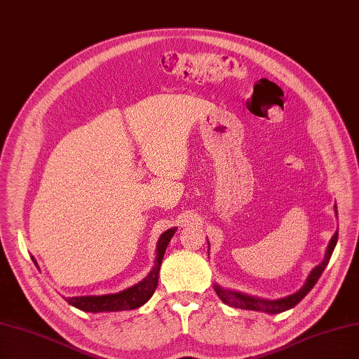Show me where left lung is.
I'll list each match as a JSON object with an SVG mask.
<instances>
[{
  "label": "left lung",
  "mask_w": 359,
  "mask_h": 359,
  "mask_svg": "<svg viewBox=\"0 0 359 359\" xmlns=\"http://www.w3.org/2000/svg\"><path fill=\"white\" fill-rule=\"evenodd\" d=\"M334 212L337 215V207L336 205H334ZM336 243H337V230L333 235V238L330 239L329 246H327V249H325L324 259L318 264L316 269H313V271L309 273L305 285L296 293L285 296V298L271 299V301L270 299H262V298H258V296H251V294H246V293H242V292H238V290L224 289V287L218 286L215 283H214V290L218 294V298H220L229 306L241 308V309L259 311V313H267V314H280V313H283V311H287V309L293 308L294 305H298L308 294V292L316 286L320 276L323 274L324 269L327 267V264H329V261L332 258V254L334 251Z\"/></svg>",
  "instance_id": "left-lung-1"
}]
</instances>
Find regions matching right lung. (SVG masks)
<instances>
[{
	"mask_svg": "<svg viewBox=\"0 0 359 359\" xmlns=\"http://www.w3.org/2000/svg\"><path fill=\"white\" fill-rule=\"evenodd\" d=\"M177 227L168 229L160 236L157 242V249H155V261L154 267L149 274L141 280V282L124 289L117 293H108V294H86V296H72V298H65L72 306L85 311V313H114V311H128L136 309L142 306L145 302L151 299L155 289L158 285L160 269L163 257L165 254V249L168 242L173 238ZM36 264L35 258H32Z\"/></svg>",
	"mask_w": 359,
	"mask_h": 359,
	"instance_id": "right-lung-1",
	"label": "right lung"
}]
</instances>
